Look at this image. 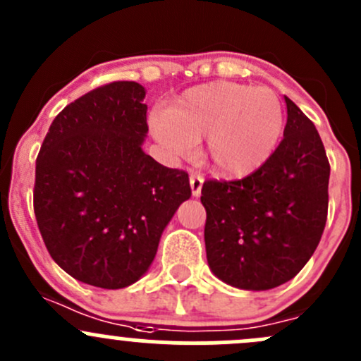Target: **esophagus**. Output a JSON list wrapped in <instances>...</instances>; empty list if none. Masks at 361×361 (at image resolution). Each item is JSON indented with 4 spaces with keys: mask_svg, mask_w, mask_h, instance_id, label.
Returning <instances> with one entry per match:
<instances>
[{
    "mask_svg": "<svg viewBox=\"0 0 361 361\" xmlns=\"http://www.w3.org/2000/svg\"><path fill=\"white\" fill-rule=\"evenodd\" d=\"M202 183H204V178L201 174H192L190 176V188H192V195L199 197L202 190Z\"/></svg>",
    "mask_w": 361,
    "mask_h": 361,
    "instance_id": "1",
    "label": "esophagus"
}]
</instances>
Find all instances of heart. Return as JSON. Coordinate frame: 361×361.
<instances>
[{
    "label": "heart",
    "instance_id": "heart-1",
    "mask_svg": "<svg viewBox=\"0 0 361 361\" xmlns=\"http://www.w3.org/2000/svg\"><path fill=\"white\" fill-rule=\"evenodd\" d=\"M167 150L188 155L207 137V157L221 174L245 176L262 166L279 143L283 108L274 90L214 82L187 90L169 113L152 120Z\"/></svg>",
    "mask_w": 361,
    "mask_h": 361
}]
</instances>
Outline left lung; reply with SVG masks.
<instances>
[{"mask_svg":"<svg viewBox=\"0 0 361 361\" xmlns=\"http://www.w3.org/2000/svg\"><path fill=\"white\" fill-rule=\"evenodd\" d=\"M285 136L243 180H206L204 241L211 271L241 290H271L307 264L325 231L330 164L314 123L285 97Z\"/></svg>","mask_w":361,"mask_h":361,"instance_id":"8db88e82","label":"left lung"}]
</instances>
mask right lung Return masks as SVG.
<instances>
[{
  "label": "right lung",
  "mask_w": 361,
  "mask_h": 361,
  "mask_svg": "<svg viewBox=\"0 0 361 361\" xmlns=\"http://www.w3.org/2000/svg\"><path fill=\"white\" fill-rule=\"evenodd\" d=\"M145 89L111 82L54 118L36 157V224L50 257L78 281L116 290L136 283L157 253L188 173L141 150Z\"/></svg>",
  "instance_id": "add662e5"
}]
</instances>
